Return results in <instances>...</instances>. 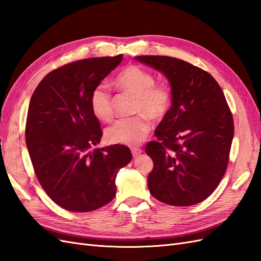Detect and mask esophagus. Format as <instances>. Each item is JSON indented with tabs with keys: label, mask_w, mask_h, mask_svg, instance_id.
Segmentation results:
<instances>
[{
	"label": "esophagus",
	"mask_w": 261,
	"mask_h": 261,
	"mask_svg": "<svg viewBox=\"0 0 261 261\" xmlns=\"http://www.w3.org/2000/svg\"><path fill=\"white\" fill-rule=\"evenodd\" d=\"M131 152H132V155L135 156V158H137L138 155L142 153V150H141V148H138V147H133V148H131Z\"/></svg>",
	"instance_id": "1"
}]
</instances>
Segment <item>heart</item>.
<instances>
[{"mask_svg":"<svg viewBox=\"0 0 261 261\" xmlns=\"http://www.w3.org/2000/svg\"><path fill=\"white\" fill-rule=\"evenodd\" d=\"M116 85L121 91L136 96L133 118L119 119L105 130L109 143L137 145L142 142L151 129L147 118L160 121L172 106V92L165 84H155V77L138 65H129L116 77ZM91 108L96 118L107 121L113 116V99L109 87L100 83L91 94Z\"/></svg>","mask_w":261,"mask_h":261,"instance_id":"obj_1","label":"heart"}]
</instances>
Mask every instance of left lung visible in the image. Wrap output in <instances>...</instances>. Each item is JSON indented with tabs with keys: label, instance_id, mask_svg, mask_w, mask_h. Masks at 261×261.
<instances>
[{
	"label": "left lung",
	"instance_id": "1",
	"mask_svg": "<svg viewBox=\"0 0 261 261\" xmlns=\"http://www.w3.org/2000/svg\"><path fill=\"white\" fill-rule=\"evenodd\" d=\"M137 61L163 73L172 107L145 147L154 167L147 177L161 202L188 206L205 200L224 176L234 136L232 113L211 74L180 59L140 56Z\"/></svg>",
	"mask_w": 261,
	"mask_h": 261
}]
</instances>
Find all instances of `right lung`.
<instances>
[{"label":"right lung","instance_id":"obj_1","mask_svg":"<svg viewBox=\"0 0 261 261\" xmlns=\"http://www.w3.org/2000/svg\"><path fill=\"white\" fill-rule=\"evenodd\" d=\"M122 56L84 59L47 74L29 102L26 145L37 178L63 209L88 212L116 196V176L132 160L129 147L99 144L102 132L91 108L96 85Z\"/></svg>","mask_w":261,"mask_h":261}]
</instances>
